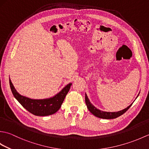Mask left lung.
Segmentation results:
<instances>
[{
    "label": "left lung",
    "mask_w": 149,
    "mask_h": 149,
    "mask_svg": "<svg viewBox=\"0 0 149 149\" xmlns=\"http://www.w3.org/2000/svg\"><path fill=\"white\" fill-rule=\"evenodd\" d=\"M139 94H140V93H139ZM139 94L138 95L136 98V99H137ZM85 102H86L88 110H89L93 115L98 117V118H103V119H113V118H116L120 116H121L123 113L127 111L129 109V107L132 106V103H133L132 102L128 107H126V108L123 109L122 110L118 111L109 112V111H104L100 110L99 109H97L96 107H95L93 104L90 102V101L89 99H88L86 93H85Z\"/></svg>",
    "instance_id": "left-lung-1"
}]
</instances>
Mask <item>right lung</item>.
I'll return each mask as SVG.
<instances>
[{"mask_svg": "<svg viewBox=\"0 0 149 149\" xmlns=\"http://www.w3.org/2000/svg\"><path fill=\"white\" fill-rule=\"evenodd\" d=\"M9 84L13 95L25 109L34 115L43 116L53 115L60 109L70 88L72 83L68 84L55 95L43 99H34L22 95L16 90L10 78Z\"/></svg>", "mask_w": 149, "mask_h": 149, "instance_id": "right-lung-1", "label": "right lung"}]
</instances>
